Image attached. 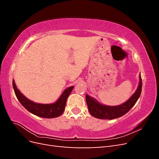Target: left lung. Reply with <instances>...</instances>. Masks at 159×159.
I'll return each mask as SVG.
<instances>
[{"mask_svg": "<svg viewBox=\"0 0 159 159\" xmlns=\"http://www.w3.org/2000/svg\"><path fill=\"white\" fill-rule=\"evenodd\" d=\"M142 90V80L141 74H139V82L138 87L131 97L125 102L115 106H109L100 103L98 101L86 94V103L89 113L93 117L101 119H113L126 114L137 102L140 97Z\"/></svg>", "mask_w": 159, "mask_h": 159, "instance_id": "8db88e82", "label": "left lung"}]
</instances>
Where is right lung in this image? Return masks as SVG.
Listing matches in <instances>:
<instances>
[{
  "mask_svg": "<svg viewBox=\"0 0 159 159\" xmlns=\"http://www.w3.org/2000/svg\"><path fill=\"white\" fill-rule=\"evenodd\" d=\"M12 85L18 100L24 107L36 116L48 119L57 117L64 113L67 99L74 88V86H71L66 89L55 103L44 104L35 103L26 98L17 88L14 80H12Z\"/></svg>",
  "mask_w": 159,
  "mask_h": 159,
  "instance_id": "right-lung-1",
  "label": "right lung"
}]
</instances>
